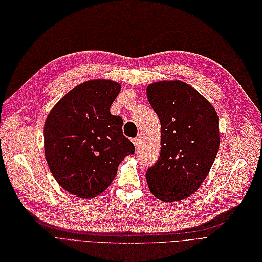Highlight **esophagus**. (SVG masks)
<instances>
[{"label": "esophagus", "mask_w": 262, "mask_h": 262, "mask_svg": "<svg viewBox=\"0 0 262 262\" xmlns=\"http://www.w3.org/2000/svg\"><path fill=\"white\" fill-rule=\"evenodd\" d=\"M141 142H142V137L141 136H137L136 138H134V140H133V144H134L136 148L141 145Z\"/></svg>", "instance_id": "obj_1"}]
</instances>
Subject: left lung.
<instances>
[{
    "mask_svg": "<svg viewBox=\"0 0 262 262\" xmlns=\"http://www.w3.org/2000/svg\"><path fill=\"white\" fill-rule=\"evenodd\" d=\"M146 96L161 122V154L146 172L149 191L179 202L197 191L220 147L219 116L211 103L187 83L159 81Z\"/></svg>",
    "mask_w": 262,
    "mask_h": 262,
    "instance_id": "obj_1",
    "label": "left lung"
}]
</instances>
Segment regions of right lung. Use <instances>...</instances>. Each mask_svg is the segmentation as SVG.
I'll use <instances>...</instances> for the list:
<instances>
[{"label": "right lung", "mask_w": 262, "mask_h": 262, "mask_svg": "<svg viewBox=\"0 0 262 262\" xmlns=\"http://www.w3.org/2000/svg\"><path fill=\"white\" fill-rule=\"evenodd\" d=\"M118 82L94 79L72 89L54 105L43 126L45 158L66 191L93 198L113 182L118 165L135 147L122 134V119L110 114Z\"/></svg>", "instance_id": "1"}]
</instances>
